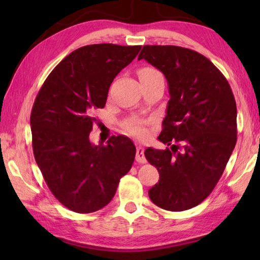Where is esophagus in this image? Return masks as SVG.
Listing matches in <instances>:
<instances>
[{
    "mask_svg": "<svg viewBox=\"0 0 260 260\" xmlns=\"http://www.w3.org/2000/svg\"><path fill=\"white\" fill-rule=\"evenodd\" d=\"M136 161L140 162V164L147 162L146 157H144V148L141 144H138V147H136Z\"/></svg>",
    "mask_w": 260,
    "mask_h": 260,
    "instance_id": "esophagus-1",
    "label": "esophagus"
}]
</instances>
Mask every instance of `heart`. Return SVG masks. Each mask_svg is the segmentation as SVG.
I'll list each match as a JSON object with an SVG mask.
<instances>
[{
  "label": "heart",
  "instance_id": "b5f03b06",
  "mask_svg": "<svg viewBox=\"0 0 260 260\" xmlns=\"http://www.w3.org/2000/svg\"><path fill=\"white\" fill-rule=\"evenodd\" d=\"M138 76L140 81L142 80H148V79H153V78H162L161 73L158 71L157 69H153L150 67H146V68H141L138 71ZM122 128L131 135H135L139 136V138H143V136L147 135V129L142 122H140L138 120H131L127 121L122 126Z\"/></svg>",
  "mask_w": 260,
  "mask_h": 260
}]
</instances>
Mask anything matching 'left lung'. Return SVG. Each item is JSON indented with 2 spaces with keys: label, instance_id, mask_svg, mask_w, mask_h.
<instances>
[{
  "label": "left lung",
  "instance_id": "1",
  "mask_svg": "<svg viewBox=\"0 0 260 260\" xmlns=\"http://www.w3.org/2000/svg\"><path fill=\"white\" fill-rule=\"evenodd\" d=\"M138 59L162 72L170 93L158 140L171 149L144 151L159 172L149 197L167 211L191 209L213 190L235 148L237 110L232 88L212 61L188 48L148 45Z\"/></svg>",
  "mask_w": 260,
  "mask_h": 260
}]
</instances>
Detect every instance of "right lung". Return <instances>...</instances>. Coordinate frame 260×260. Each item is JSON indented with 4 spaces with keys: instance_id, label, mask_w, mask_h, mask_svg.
<instances>
[{
    "instance_id": "obj_1",
    "label": "right lung",
    "mask_w": 260,
    "mask_h": 260,
    "mask_svg": "<svg viewBox=\"0 0 260 260\" xmlns=\"http://www.w3.org/2000/svg\"><path fill=\"white\" fill-rule=\"evenodd\" d=\"M141 46L99 43L72 51L52 70L30 113L35 161L65 208L90 213L104 208L133 165L136 149L124 135L95 146L93 112L104 108L113 79Z\"/></svg>"
}]
</instances>
